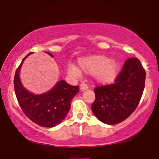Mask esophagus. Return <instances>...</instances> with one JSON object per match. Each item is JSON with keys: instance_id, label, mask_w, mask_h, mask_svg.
I'll use <instances>...</instances> for the list:
<instances>
[{"instance_id": "esophagus-1", "label": "esophagus", "mask_w": 159, "mask_h": 159, "mask_svg": "<svg viewBox=\"0 0 159 159\" xmlns=\"http://www.w3.org/2000/svg\"><path fill=\"white\" fill-rule=\"evenodd\" d=\"M80 89H81V90L82 91L87 90V89H88V86L86 85L85 84H81L80 85Z\"/></svg>"}]
</instances>
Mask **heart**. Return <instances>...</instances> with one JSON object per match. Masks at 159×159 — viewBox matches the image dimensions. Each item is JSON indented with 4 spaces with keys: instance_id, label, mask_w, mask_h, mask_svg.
<instances>
[{
    "instance_id": "b5f03b06",
    "label": "heart",
    "mask_w": 159,
    "mask_h": 159,
    "mask_svg": "<svg viewBox=\"0 0 159 159\" xmlns=\"http://www.w3.org/2000/svg\"><path fill=\"white\" fill-rule=\"evenodd\" d=\"M79 69L85 73L94 75L96 82L101 84H110L117 78L120 73V63L116 60H111L105 55H92L80 58L78 61ZM69 73L78 76L81 72L74 65L69 66Z\"/></svg>"
}]
</instances>
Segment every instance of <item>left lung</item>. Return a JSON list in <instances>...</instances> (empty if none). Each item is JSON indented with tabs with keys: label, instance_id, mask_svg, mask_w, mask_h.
<instances>
[{
	"label": "left lung",
	"instance_id": "obj_1",
	"mask_svg": "<svg viewBox=\"0 0 159 159\" xmlns=\"http://www.w3.org/2000/svg\"><path fill=\"white\" fill-rule=\"evenodd\" d=\"M146 72L135 57L128 59L114 84L94 89L91 109L98 120L115 125L127 119L138 107L144 90Z\"/></svg>",
	"mask_w": 159,
	"mask_h": 159
}]
</instances>
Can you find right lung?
<instances>
[{
  "label": "right lung",
  "instance_id": "1",
  "mask_svg": "<svg viewBox=\"0 0 159 159\" xmlns=\"http://www.w3.org/2000/svg\"><path fill=\"white\" fill-rule=\"evenodd\" d=\"M32 53L24 58L16 69L14 77L16 98L23 112L31 121L40 126L54 127L66 118L70 110L72 99L79 92V87L61 80L44 93L34 94L27 90L21 81L20 71L25 60ZM46 53L52 57H54L50 52Z\"/></svg>",
  "mask_w": 159,
  "mask_h": 159
}]
</instances>
